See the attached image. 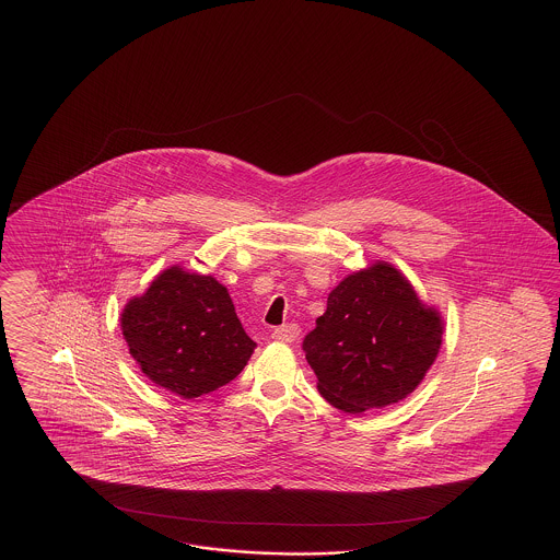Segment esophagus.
Masks as SVG:
<instances>
[{
	"label": "esophagus",
	"instance_id": "34e87169",
	"mask_svg": "<svg viewBox=\"0 0 560 560\" xmlns=\"http://www.w3.org/2000/svg\"><path fill=\"white\" fill-rule=\"evenodd\" d=\"M298 334H300V327H298L295 323H288V325L277 327V329L272 331V338H275L277 342H285V345H290V342H293V340L298 338Z\"/></svg>",
	"mask_w": 560,
	"mask_h": 560
}]
</instances>
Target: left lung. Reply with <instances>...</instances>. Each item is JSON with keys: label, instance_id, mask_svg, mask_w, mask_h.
I'll list each match as a JSON object with an SVG mask.
<instances>
[{"label": "left lung", "instance_id": "8db88e82", "mask_svg": "<svg viewBox=\"0 0 560 560\" xmlns=\"http://www.w3.org/2000/svg\"><path fill=\"white\" fill-rule=\"evenodd\" d=\"M443 342V317L399 268L377 260L345 277L304 338L320 397L347 413L411 395Z\"/></svg>", "mask_w": 560, "mask_h": 560}]
</instances>
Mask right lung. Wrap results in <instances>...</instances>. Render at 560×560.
<instances>
[{
	"instance_id": "add662e5",
	"label": "right lung",
	"mask_w": 560,
	"mask_h": 560,
	"mask_svg": "<svg viewBox=\"0 0 560 560\" xmlns=\"http://www.w3.org/2000/svg\"><path fill=\"white\" fill-rule=\"evenodd\" d=\"M121 331L140 372L183 399L235 380L256 348L226 288L180 267L165 268L124 306Z\"/></svg>"
}]
</instances>
